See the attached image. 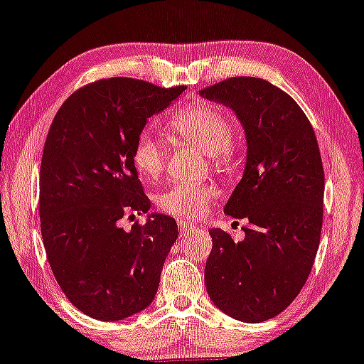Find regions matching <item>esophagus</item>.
<instances>
[{"label": "esophagus", "mask_w": 364, "mask_h": 364, "mask_svg": "<svg viewBox=\"0 0 364 364\" xmlns=\"http://www.w3.org/2000/svg\"><path fill=\"white\" fill-rule=\"evenodd\" d=\"M178 228H179V232H181V235H191V233H195L198 230L195 225L183 222V220H179L178 222Z\"/></svg>", "instance_id": "esophagus-1"}]
</instances>
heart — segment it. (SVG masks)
<instances>
[{
  "label": "heart",
  "instance_id": "b5f03b06",
  "mask_svg": "<svg viewBox=\"0 0 364 364\" xmlns=\"http://www.w3.org/2000/svg\"><path fill=\"white\" fill-rule=\"evenodd\" d=\"M176 134L196 146L218 166H227L232 161V127L225 114L208 104L188 105L171 119ZM137 171L146 178H158L166 163V149L159 137L142 132L132 151ZM216 196V190L208 185L174 183L158 195V206L164 213L178 218H198L203 215L206 205Z\"/></svg>",
  "mask_w": 364,
  "mask_h": 364
}]
</instances>
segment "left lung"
I'll return each mask as SVG.
<instances>
[{
    "label": "left lung",
    "instance_id": "1",
    "mask_svg": "<svg viewBox=\"0 0 364 364\" xmlns=\"http://www.w3.org/2000/svg\"><path fill=\"white\" fill-rule=\"evenodd\" d=\"M200 95L232 109L247 139L243 176L223 210L247 220L245 238L210 228L206 291L233 319L262 323L297 297L314 264L324 201L319 146L296 100L264 79L232 77Z\"/></svg>",
    "mask_w": 364,
    "mask_h": 364
}]
</instances>
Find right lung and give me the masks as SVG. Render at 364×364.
Instances as JSON below:
<instances>
[{
    "mask_svg": "<svg viewBox=\"0 0 364 364\" xmlns=\"http://www.w3.org/2000/svg\"><path fill=\"white\" fill-rule=\"evenodd\" d=\"M185 89L97 80L73 92L50 126L40 168L41 237L60 289L94 319H126L158 292L176 220L151 213L129 232L117 222L149 211L132 151L148 119Z\"/></svg>",
    "mask_w": 364,
    "mask_h": 364,
    "instance_id": "1",
    "label": "right lung"
}]
</instances>
